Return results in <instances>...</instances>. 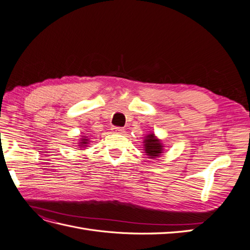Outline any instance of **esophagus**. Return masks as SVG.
I'll return each instance as SVG.
<instances>
[{
    "label": "esophagus",
    "instance_id": "34e87169",
    "mask_svg": "<svg viewBox=\"0 0 250 250\" xmlns=\"http://www.w3.org/2000/svg\"><path fill=\"white\" fill-rule=\"evenodd\" d=\"M111 130H112L113 132H116V133H123V132H124V128H122V127H117V126H112V127H111Z\"/></svg>",
    "mask_w": 250,
    "mask_h": 250
}]
</instances>
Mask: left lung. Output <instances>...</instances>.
Returning <instances> with one entry per match:
<instances>
[{
  "label": "left lung",
  "instance_id": "1",
  "mask_svg": "<svg viewBox=\"0 0 250 250\" xmlns=\"http://www.w3.org/2000/svg\"><path fill=\"white\" fill-rule=\"evenodd\" d=\"M145 152L150 158H155L156 156H160L163 152V145L160 140L155 138V135L148 134L145 140Z\"/></svg>",
  "mask_w": 250,
  "mask_h": 250
}]
</instances>
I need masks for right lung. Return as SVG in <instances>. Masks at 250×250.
<instances>
[{
  "label": "right lung",
  "instance_id": "right-lung-1",
  "mask_svg": "<svg viewBox=\"0 0 250 250\" xmlns=\"http://www.w3.org/2000/svg\"><path fill=\"white\" fill-rule=\"evenodd\" d=\"M87 139H82L81 140V142H80V146L81 147H84V146H86V144H87Z\"/></svg>",
  "mask_w": 250,
  "mask_h": 250
}]
</instances>
